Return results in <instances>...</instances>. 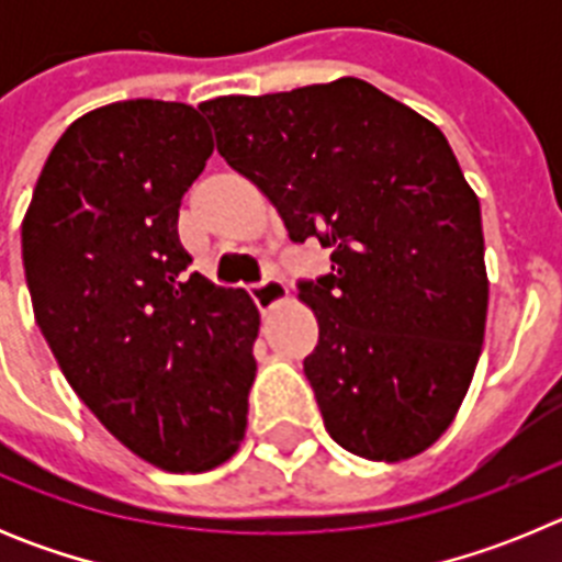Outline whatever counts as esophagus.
<instances>
[{
  "instance_id": "34e87169",
  "label": "esophagus",
  "mask_w": 562,
  "mask_h": 562,
  "mask_svg": "<svg viewBox=\"0 0 562 562\" xmlns=\"http://www.w3.org/2000/svg\"><path fill=\"white\" fill-rule=\"evenodd\" d=\"M250 295H252V301H256L258 310L270 312L272 306L281 304V301L286 297V284L281 281V278H265L261 284L252 286Z\"/></svg>"
}]
</instances>
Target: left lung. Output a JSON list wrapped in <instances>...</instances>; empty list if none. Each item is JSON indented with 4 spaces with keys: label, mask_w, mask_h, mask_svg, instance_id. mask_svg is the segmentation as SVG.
<instances>
[{
    "label": "left lung",
    "mask_w": 562,
    "mask_h": 562,
    "mask_svg": "<svg viewBox=\"0 0 562 562\" xmlns=\"http://www.w3.org/2000/svg\"><path fill=\"white\" fill-rule=\"evenodd\" d=\"M200 112L292 241L331 250L326 276L297 281L321 326L304 374L331 439L371 461L430 448L470 389L490 297L479 196L448 137L360 78Z\"/></svg>",
    "instance_id": "obj_1"
}]
</instances>
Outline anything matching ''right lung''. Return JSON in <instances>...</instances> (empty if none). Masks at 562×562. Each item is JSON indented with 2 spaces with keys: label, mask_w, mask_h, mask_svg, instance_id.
<instances>
[{
  "label": "right lung",
  "mask_w": 562,
  "mask_h": 562,
  "mask_svg": "<svg viewBox=\"0 0 562 562\" xmlns=\"http://www.w3.org/2000/svg\"><path fill=\"white\" fill-rule=\"evenodd\" d=\"M211 154L193 106H101L49 151L22 225L36 324L67 382L114 439L171 473L231 459L256 376V304L188 276L177 233Z\"/></svg>",
  "instance_id": "1"
}]
</instances>
